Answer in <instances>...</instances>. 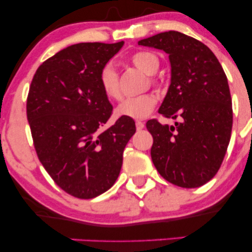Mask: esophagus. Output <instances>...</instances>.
<instances>
[{
  "label": "esophagus",
  "instance_id": "obj_1",
  "mask_svg": "<svg viewBox=\"0 0 252 252\" xmlns=\"http://www.w3.org/2000/svg\"><path fill=\"white\" fill-rule=\"evenodd\" d=\"M136 128H137V130H141L144 128V122H142V121H136Z\"/></svg>",
  "mask_w": 252,
  "mask_h": 252
}]
</instances>
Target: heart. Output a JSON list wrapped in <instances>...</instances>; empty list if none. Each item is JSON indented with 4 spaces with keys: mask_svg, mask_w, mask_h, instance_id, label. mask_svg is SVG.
<instances>
[{
    "mask_svg": "<svg viewBox=\"0 0 252 252\" xmlns=\"http://www.w3.org/2000/svg\"><path fill=\"white\" fill-rule=\"evenodd\" d=\"M130 62L147 74H154L158 70V66H160V60H158V56L148 51L136 52L130 57ZM98 80H99L100 89L109 99H121L122 92H121L120 88V78H118L117 71L115 70L111 63H106V65L103 66L102 70L99 71ZM152 83L156 85L158 80L155 78H152ZM156 102H158V98L153 94L126 98L117 106L116 114L120 117L143 120V118L152 114L156 105Z\"/></svg>",
    "mask_w": 252,
    "mask_h": 252,
    "instance_id": "1",
    "label": "heart"
}]
</instances>
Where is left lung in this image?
I'll return each mask as SVG.
<instances>
[{"instance_id": "left-lung-1", "label": "left lung", "mask_w": 252, "mask_h": 252, "mask_svg": "<svg viewBox=\"0 0 252 252\" xmlns=\"http://www.w3.org/2000/svg\"><path fill=\"white\" fill-rule=\"evenodd\" d=\"M169 54L170 85L158 112L178 120L162 126L149 120L153 163L170 184L195 189L220 168L232 130L226 74L213 52L194 37L169 31L138 41Z\"/></svg>"}]
</instances>
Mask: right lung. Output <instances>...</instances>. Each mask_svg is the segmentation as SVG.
<instances>
[{"mask_svg": "<svg viewBox=\"0 0 252 252\" xmlns=\"http://www.w3.org/2000/svg\"><path fill=\"white\" fill-rule=\"evenodd\" d=\"M123 43L68 46L43 62L32 80L27 120L36 155L58 186L76 198H96L115 184L136 131L128 117L102 129L112 105L98 76Z\"/></svg>", "mask_w": 252, "mask_h": 252, "instance_id": "obj_1", "label": "right lung"}]
</instances>
